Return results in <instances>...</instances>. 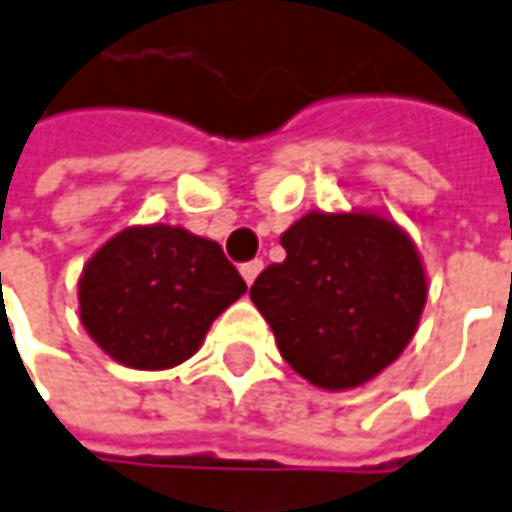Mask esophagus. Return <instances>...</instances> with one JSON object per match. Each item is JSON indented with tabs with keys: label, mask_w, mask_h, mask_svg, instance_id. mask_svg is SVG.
<instances>
[{
	"label": "esophagus",
	"mask_w": 512,
	"mask_h": 512,
	"mask_svg": "<svg viewBox=\"0 0 512 512\" xmlns=\"http://www.w3.org/2000/svg\"><path fill=\"white\" fill-rule=\"evenodd\" d=\"M262 267H264L262 259H253V262L242 264V267H239V273H242V279L248 281V284H253V281H256V276L262 273Z\"/></svg>",
	"instance_id": "obj_1"
}]
</instances>
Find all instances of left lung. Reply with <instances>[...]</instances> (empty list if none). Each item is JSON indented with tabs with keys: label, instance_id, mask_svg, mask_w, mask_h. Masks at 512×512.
I'll list each match as a JSON object with an SVG mask.
<instances>
[{
	"label": "left lung",
	"instance_id": "8db88e82",
	"mask_svg": "<svg viewBox=\"0 0 512 512\" xmlns=\"http://www.w3.org/2000/svg\"><path fill=\"white\" fill-rule=\"evenodd\" d=\"M281 248L287 259L259 273L250 298L298 375L346 392L403 355L428 279L397 222L372 211H310L281 233Z\"/></svg>",
	"mask_w": 512,
	"mask_h": 512
}]
</instances>
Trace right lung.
<instances>
[{"mask_svg": "<svg viewBox=\"0 0 512 512\" xmlns=\"http://www.w3.org/2000/svg\"><path fill=\"white\" fill-rule=\"evenodd\" d=\"M245 290L211 239L177 225H132L84 264L78 312L109 358L160 372L191 358L216 315Z\"/></svg>", "mask_w": 512, "mask_h": 512, "instance_id": "add662e5", "label": "right lung"}]
</instances>
